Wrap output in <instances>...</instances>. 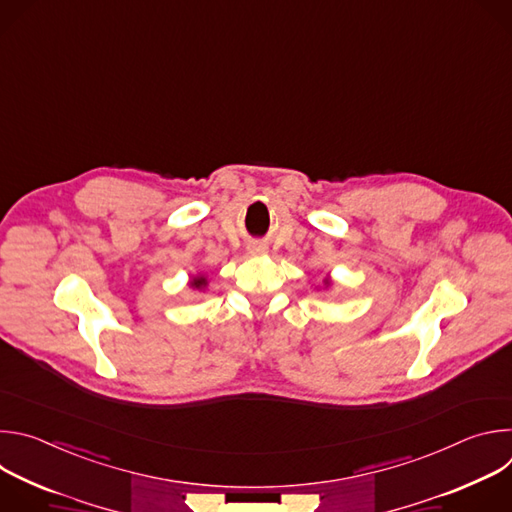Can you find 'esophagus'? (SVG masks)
Wrapping results in <instances>:
<instances>
[{
  "instance_id": "1",
  "label": "esophagus",
  "mask_w": 512,
  "mask_h": 512,
  "mask_svg": "<svg viewBox=\"0 0 512 512\" xmlns=\"http://www.w3.org/2000/svg\"><path fill=\"white\" fill-rule=\"evenodd\" d=\"M251 251H253V253H257V251H263V247H251Z\"/></svg>"
}]
</instances>
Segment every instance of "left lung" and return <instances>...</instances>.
Instances as JSON below:
<instances>
[{"label":"left lung","mask_w":512,"mask_h":512,"mask_svg":"<svg viewBox=\"0 0 512 512\" xmlns=\"http://www.w3.org/2000/svg\"><path fill=\"white\" fill-rule=\"evenodd\" d=\"M326 283H328V281H326Z\"/></svg>","instance_id":"8db88e82"}]
</instances>
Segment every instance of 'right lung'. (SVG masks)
Instances as JSON below:
<instances>
[{"mask_svg": "<svg viewBox=\"0 0 512 512\" xmlns=\"http://www.w3.org/2000/svg\"><path fill=\"white\" fill-rule=\"evenodd\" d=\"M190 285H192V287H196V289H200V287H204V285H206V279H204V277H194V279L190 281Z\"/></svg>", "mask_w": 512, "mask_h": 512, "instance_id": "obj_1", "label": "right lung"}]
</instances>
